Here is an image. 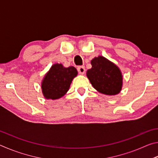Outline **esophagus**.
<instances>
[{"label": "esophagus", "mask_w": 158, "mask_h": 158, "mask_svg": "<svg viewBox=\"0 0 158 158\" xmlns=\"http://www.w3.org/2000/svg\"><path fill=\"white\" fill-rule=\"evenodd\" d=\"M77 70H78L79 73L81 74H84L85 73V67L84 66H79L78 68H77Z\"/></svg>", "instance_id": "34e87169"}]
</instances>
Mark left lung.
I'll use <instances>...</instances> for the list:
<instances>
[{"label":"left lung","instance_id":"obj_1","mask_svg":"<svg viewBox=\"0 0 158 158\" xmlns=\"http://www.w3.org/2000/svg\"><path fill=\"white\" fill-rule=\"evenodd\" d=\"M92 68L88 69L86 76L93 88L106 95L118 94L123 87V75L116 64L99 56L90 61Z\"/></svg>","mask_w":158,"mask_h":158}]
</instances>
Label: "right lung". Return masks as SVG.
<instances>
[{
	"label": "right lung",
	"mask_w": 158,
	"mask_h": 158,
	"mask_svg": "<svg viewBox=\"0 0 158 158\" xmlns=\"http://www.w3.org/2000/svg\"><path fill=\"white\" fill-rule=\"evenodd\" d=\"M78 72L73 66L65 68L61 63H56L45 74L41 83L42 92L47 100H58L69 90L72 81Z\"/></svg>",
	"instance_id": "1"
}]
</instances>
